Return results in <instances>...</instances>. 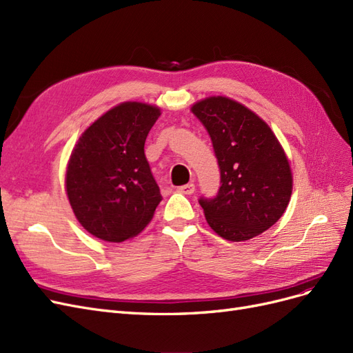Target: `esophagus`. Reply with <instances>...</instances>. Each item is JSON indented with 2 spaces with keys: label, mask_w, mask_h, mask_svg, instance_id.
<instances>
[{
  "label": "esophagus",
  "mask_w": 353,
  "mask_h": 353,
  "mask_svg": "<svg viewBox=\"0 0 353 353\" xmlns=\"http://www.w3.org/2000/svg\"><path fill=\"white\" fill-rule=\"evenodd\" d=\"M179 193H183V194H193L194 191H196V187H194V184H185V185H181V187H178L176 188Z\"/></svg>",
  "instance_id": "obj_1"
}]
</instances>
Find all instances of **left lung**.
Instances as JSON below:
<instances>
[{
  "mask_svg": "<svg viewBox=\"0 0 353 353\" xmlns=\"http://www.w3.org/2000/svg\"><path fill=\"white\" fill-rule=\"evenodd\" d=\"M191 112L209 132L221 172L218 194L199 199L209 227L230 241L259 236L290 201L293 178L283 147L258 114L231 99L209 97Z\"/></svg>",
  "mask_w": 353,
  "mask_h": 353,
  "instance_id": "8db88e82",
  "label": "left lung"
}]
</instances>
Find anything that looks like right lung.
Wrapping results in <instances>:
<instances>
[{"instance_id": "right-lung-1", "label": "right lung", "mask_w": 353, "mask_h": 353, "mask_svg": "<svg viewBox=\"0 0 353 353\" xmlns=\"http://www.w3.org/2000/svg\"><path fill=\"white\" fill-rule=\"evenodd\" d=\"M156 105L126 101L99 117L74 145L66 191L74 216L94 237L121 243L140 234L162 200L144 154Z\"/></svg>"}]
</instances>
